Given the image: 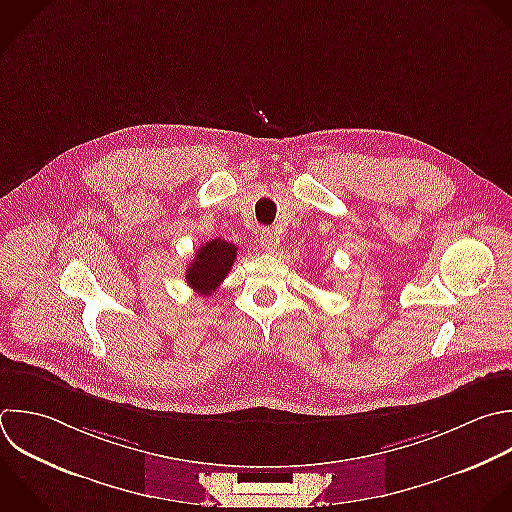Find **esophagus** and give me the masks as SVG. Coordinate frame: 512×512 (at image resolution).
Returning a JSON list of instances; mask_svg holds the SVG:
<instances>
[{
    "mask_svg": "<svg viewBox=\"0 0 512 512\" xmlns=\"http://www.w3.org/2000/svg\"><path fill=\"white\" fill-rule=\"evenodd\" d=\"M258 244L264 252H274L278 248V240L274 238V234L270 230H260L258 234Z\"/></svg>",
    "mask_w": 512,
    "mask_h": 512,
    "instance_id": "1",
    "label": "esophagus"
}]
</instances>
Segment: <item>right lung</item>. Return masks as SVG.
Returning <instances> with one entry per match:
<instances>
[{
    "label": "right lung",
    "mask_w": 512,
    "mask_h": 512,
    "mask_svg": "<svg viewBox=\"0 0 512 512\" xmlns=\"http://www.w3.org/2000/svg\"><path fill=\"white\" fill-rule=\"evenodd\" d=\"M236 250L234 244L220 238L202 244L186 270V282L200 296H210L228 276L236 260Z\"/></svg>",
    "instance_id": "right-lung-1"
}]
</instances>
